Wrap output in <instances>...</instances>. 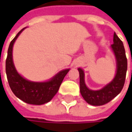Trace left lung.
I'll return each mask as SVG.
<instances>
[{"instance_id": "obj_1", "label": "left lung", "mask_w": 132, "mask_h": 132, "mask_svg": "<svg viewBox=\"0 0 132 132\" xmlns=\"http://www.w3.org/2000/svg\"><path fill=\"white\" fill-rule=\"evenodd\" d=\"M113 43L111 48L114 53L117 70L113 80L99 90H92L87 88L84 82V73L83 70L79 68L80 76V93L83 98L93 106H101L107 104L121 92L124 86L126 75L127 71V59L123 42L114 32ZM132 61V59H131Z\"/></svg>"}]
</instances>
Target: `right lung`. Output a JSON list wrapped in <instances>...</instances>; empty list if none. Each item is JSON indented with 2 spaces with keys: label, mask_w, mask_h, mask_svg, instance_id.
Wrapping results in <instances>:
<instances>
[{
  "label": "right lung",
  "mask_w": 132,
  "mask_h": 132,
  "mask_svg": "<svg viewBox=\"0 0 132 132\" xmlns=\"http://www.w3.org/2000/svg\"><path fill=\"white\" fill-rule=\"evenodd\" d=\"M20 31L10 43L6 60V73L9 87L18 98L29 104L42 105L49 102L58 92L64 76L70 69L60 71L50 81L45 82H34L24 79L16 70L13 63V45L18 36L24 30Z\"/></svg>",
  "instance_id": "1"
}]
</instances>
